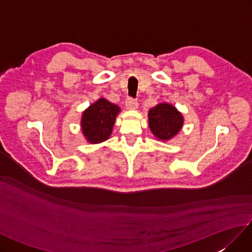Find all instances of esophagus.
<instances>
[{
    "label": "esophagus",
    "mask_w": 252,
    "mask_h": 252,
    "mask_svg": "<svg viewBox=\"0 0 252 252\" xmlns=\"http://www.w3.org/2000/svg\"><path fill=\"white\" fill-rule=\"evenodd\" d=\"M126 109H129V110H134L138 107V104L135 99L127 98L126 100Z\"/></svg>",
    "instance_id": "34e87169"
}]
</instances>
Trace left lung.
I'll return each instance as SVG.
<instances>
[{
    "label": "left lung",
    "mask_w": 252,
    "mask_h": 252,
    "mask_svg": "<svg viewBox=\"0 0 252 252\" xmlns=\"http://www.w3.org/2000/svg\"><path fill=\"white\" fill-rule=\"evenodd\" d=\"M183 125V115L172 104L160 103L148 110L149 129L159 141H170L179 134Z\"/></svg>",
    "instance_id": "obj_1"
}]
</instances>
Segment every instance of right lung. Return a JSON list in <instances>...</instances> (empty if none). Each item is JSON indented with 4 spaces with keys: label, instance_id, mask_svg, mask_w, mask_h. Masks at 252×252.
Instances as JSON below:
<instances>
[{
    "label": "right lung",
    "instance_id": "right-lung-1",
    "mask_svg": "<svg viewBox=\"0 0 252 252\" xmlns=\"http://www.w3.org/2000/svg\"><path fill=\"white\" fill-rule=\"evenodd\" d=\"M120 111L119 106L104 97L91 104L81 117V131L88 143L99 144L108 140Z\"/></svg>",
    "mask_w": 252,
    "mask_h": 252
}]
</instances>
